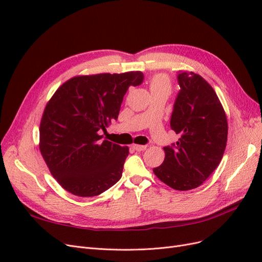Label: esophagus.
<instances>
[{"label":"esophagus","mask_w":262,"mask_h":262,"mask_svg":"<svg viewBox=\"0 0 262 262\" xmlns=\"http://www.w3.org/2000/svg\"><path fill=\"white\" fill-rule=\"evenodd\" d=\"M146 147H147V145H139V144H133L132 145V148L138 150V152H141V150L146 149Z\"/></svg>","instance_id":"obj_1"}]
</instances>
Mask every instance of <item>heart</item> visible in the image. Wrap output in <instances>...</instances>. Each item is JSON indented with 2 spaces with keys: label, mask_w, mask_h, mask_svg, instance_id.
I'll return each mask as SVG.
<instances>
[{
  "label": "heart",
  "mask_w": 262,
  "mask_h": 262,
  "mask_svg": "<svg viewBox=\"0 0 262 262\" xmlns=\"http://www.w3.org/2000/svg\"><path fill=\"white\" fill-rule=\"evenodd\" d=\"M150 93L158 91H168L170 92V81L169 78L164 74H156L149 81Z\"/></svg>",
  "instance_id": "b5f03b06"
}]
</instances>
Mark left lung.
I'll return each instance as SVG.
<instances>
[{
  "mask_svg": "<svg viewBox=\"0 0 262 262\" xmlns=\"http://www.w3.org/2000/svg\"><path fill=\"white\" fill-rule=\"evenodd\" d=\"M180 91L170 118L179 134L165 146V160L154 168L156 177L170 188L186 191L198 188L219 166L227 142V119L212 86L199 74L180 72Z\"/></svg>",
  "mask_w": 262,
  "mask_h": 262,
  "instance_id": "8db88e82",
  "label": "left lung"
}]
</instances>
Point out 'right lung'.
Listing matches in <instances>:
<instances>
[{"instance_id":"obj_1","label":"right lung","mask_w":262,"mask_h":262,"mask_svg":"<svg viewBox=\"0 0 262 262\" xmlns=\"http://www.w3.org/2000/svg\"><path fill=\"white\" fill-rule=\"evenodd\" d=\"M143 78L140 71L75 76L53 94L40 121L39 148L67 191L95 196L121 178L129 147L101 141L99 131L117 120L129 86Z\"/></svg>"}]
</instances>
